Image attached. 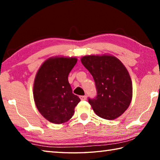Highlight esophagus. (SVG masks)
<instances>
[{"mask_svg":"<svg viewBox=\"0 0 160 160\" xmlns=\"http://www.w3.org/2000/svg\"><path fill=\"white\" fill-rule=\"evenodd\" d=\"M80 99L82 100V101H84V100H86V99H87V97L85 96V95H84V96H80Z\"/></svg>","mask_w":160,"mask_h":160,"instance_id":"esophagus-1","label":"esophagus"}]
</instances>
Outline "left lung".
Here are the masks:
<instances>
[{
    "instance_id": "left-lung-1",
    "label": "left lung",
    "mask_w": 160,
    "mask_h": 160,
    "mask_svg": "<svg viewBox=\"0 0 160 160\" xmlns=\"http://www.w3.org/2000/svg\"><path fill=\"white\" fill-rule=\"evenodd\" d=\"M81 62L94 78L97 96L88 102L97 116L107 120L128 109L132 95L131 77L123 64L113 56H86Z\"/></svg>"
}]
</instances>
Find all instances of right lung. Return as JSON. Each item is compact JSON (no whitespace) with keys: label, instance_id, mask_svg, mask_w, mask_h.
I'll use <instances>...</instances> for the list:
<instances>
[{"label":"right lung","instance_id":"add662e5","mask_svg":"<svg viewBox=\"0 0 160 160\" xmlns=\"http://www.w3.org/2000/svg\"><path fill=\"white\" fill-rule=\"evenodd\" d=\"M76 58H48L36 75L33 94L37 109L48 121L56 124L72 118L80 99L72 93L68 75Z\"/></svg>","mask_w":160,"mask_h":160}]
</instances>
